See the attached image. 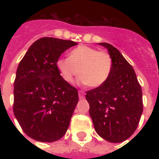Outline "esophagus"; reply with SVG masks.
I'll return each instance as SVG.
<instances>
[{
  "label": "esophagus",
  "instance_id": "esophagus-1",
  "mask_svg": "<svg viewBox=\"0 0 159 159\" xmlns=\"http://www.w3.org/2000/svg\"><path fill=\"white\" fill-rule=\"evenodd\" d=\"M78 97H79V99H83V98L85 97L84 92H82V91H79V92H78Z\"/></svg>",
  "mask_w": 159,
  "mask_h": 159
}]
</instances>
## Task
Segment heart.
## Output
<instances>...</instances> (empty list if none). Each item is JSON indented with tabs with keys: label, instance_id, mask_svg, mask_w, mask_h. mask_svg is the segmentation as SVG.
<instances>
[{
	"label": "heart",
	"instance_id": "b5f03b06",
	"mask_svg": "<svg viewBox=\"0 0 159 159\" xmlns=\"http://www.w3.org/2000/svg\"><path fill=\"white\" fill-rule=\"evenodd\" d=\"M56 66L61 77L67 83H72L79 73L80 83L96 88L108 80L112 70V61L108 53L81 45L72 49L68 57L58 58Z\"/></svg>",
	"mask_w": 159,
	"mask_h": 159
}]
</instances>
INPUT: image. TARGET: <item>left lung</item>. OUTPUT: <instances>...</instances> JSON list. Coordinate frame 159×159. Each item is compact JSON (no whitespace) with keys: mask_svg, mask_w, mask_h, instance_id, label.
<instances>
[{"mask_svg":"<svg viewBox=\"0 0 159 159\" xmlns=\"http://www.w3.org/2000/svg\"><path fill=\"white\" fill-rule=\"evenodd\" d=\"M112 70L104 84L87 92L89 114L97 133L111 143H120L137 129L143 113L142 90L135 72L120 52L107 43Z\"/></svg>","mask_w":159,"mask_h":159,"instance_id":"1","label":"left lung"}]
</instances>
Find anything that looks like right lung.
I'll list each match as a JSON object with an SVG mask.
<instances>
[{
	"mask_svg": "<svg viewBox=\"0 0 159 159\" xmlns=\"http://www.w3.org/2000/svg\"><path fill=\"white\" fill-rule=\"evenodd\" d=\"M77 44L52 37L39 39L19 63L14 82V115L33 139L51 143L67 132L78 93L61 77L56 62Z\"/></svg>",
	"mask_w": 159,
	"mask_h": 159,
	"instance_id": "obj_1",
	"label": "right lung"
}]
</instances>
